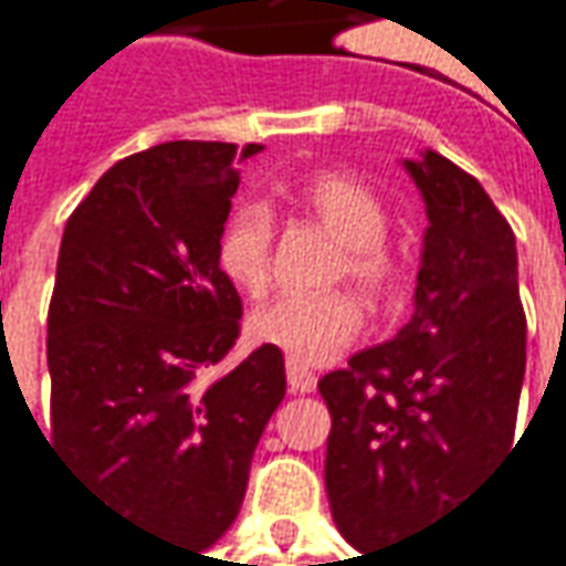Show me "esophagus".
I'll return each mask as SVG.
<instances>
[{"mask_svg":"<svg viewBox=\"0 0 566 566\" xmlns=\"http://www.w3.org/2000/svg\"><path fill=\"white\" fill-rule=\"evenodd\" d=\"M284 373H287V385H291L294 395H310V391L316 388V376H313L310 369H303L301 363L287 360Z\"/></svg>","mask_w":566,"mask_h":566,"instance_id":"34e87169","label":"esophagus"}]
</instances>
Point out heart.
<instances>
[{
  "instance_id": "obj_1",
  "label": "heart",
  "mask_w": 566,
  "mask_h": 566,
  "mask_svg": "<svg viewBox=\"0 0 566 566\" xmlns=\"http://www.w3.org/2000/svg\"><path fill=\"white\" fill-rule=\"evenodd\" d=\"M291 200L319 222L338 244V279H350L369 301H388L398 291L403 260L388 234V209L373 187L344 171H316L291 190ZM275 224L263 206H238L216 238V265L247 297H260L272 282ZM363 310L344 291L313 297H279L250 316V335L279 347L287 360L322 366L357 342Z\"/></svg>"
}]
</instances>
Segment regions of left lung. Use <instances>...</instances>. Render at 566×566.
<instances>
[{
	"instance_id": "obj_1",
	"label": "left lung",
	"mask_w": 566,
	"mask_h": 566,
	"mask_svg": "<svg viewBox=\"0 0 566 566\" xmlns=\"http://www.w3.org/2000/svg\"><path fill=\"white\" fill-rule=\"evenodd\" d=\"M403 166L429 212L417 313L319 381L332 413L325 492L360 552L422 533L511 451L526 369L507 219L439 153Z\"/></svg>"
}]
</instances>
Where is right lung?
Instances as JSON below:
<instances>
[{"mask_svg":"<svg viewBox=\"0 0 566 566\" xmlns=\"http://www.w3.org/2000/svg\"><path fill=\"white\" fill-rule=\"evenodd\" d=\"M260 144L171 140L108 168L71 212L50 301L52 448L93 495L190 552L234 523L284 398V357L234 347L216 238ZM46 439V436H43Z\"/></svg>","mask_w":566,"mask_h":566,"instance_id":"obj_1","label":"right lung"}]
</instances>
